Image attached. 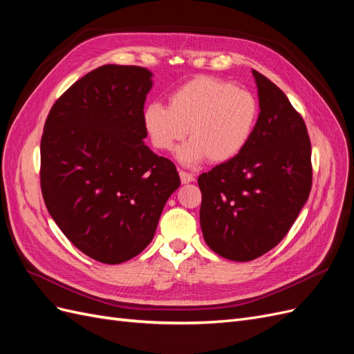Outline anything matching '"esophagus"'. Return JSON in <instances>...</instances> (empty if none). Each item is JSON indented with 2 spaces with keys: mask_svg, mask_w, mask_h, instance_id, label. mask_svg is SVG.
Segmentation results:
<instances>
[{
  "mask_svg": "<svg viewBox=\"0 0 354 354\" xmlns=\"http://www.w3.org/2000/svg\"><path fill=\"white\" fill-rule=\"evenodd\" d=\"M178 176H180V180H181V183H183V185L192 183V181L195 180V177L189 174V173H186V171H178Z\"/></svg>",
  "mask_w": 354,
  "mask_h": 354,
  "instance_id": "obj_1",
  "label": "esophagus"
}]
</instances>
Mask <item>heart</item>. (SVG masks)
Instances as JSON below:
<instances>
[{"mask_svg":"<svg viewBox=\"0 0 354 354\" xmlns=\"http://www.w3.org/2000/svg\"><path fill=\"white\" fill-rule=\"evenodd\" d=\"M260 106L255 95L233 82L199 77L181 85L169 95L168 108L151 103L143 112V124L153 147L171 152L180 147L181 164L195 165L208 158L223 164L236 158L254 134Z\"/></svg>","mask_w":354,"mask_h":354,"instance_id":"heart-1","label":"heart"}]
</instances>
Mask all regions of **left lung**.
<instances>
[{"label":"left lung","mask_w":354,"mask_h":354,"mask_svg":"<svg viewBox=\"0 0 354 354\" xmlns=\"http://www.w3.org/2000/svg\"><path fill=\"white\" fill-rule=\"evenodd\" d=\"M260 115L243 151L198 178L201 229L232 261L259 259L291 229L312 189V145L285 93L252 71Z\"/></svg>","instance_id":"obj_1"}]
</instances>
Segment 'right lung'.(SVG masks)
Here are the masks:
<instances>
[{
  "instance_id": "1",
  "label": "right lung",
  "mask_w": 354,
  "mask_h": 354,
  "mask_svg": "<svg viewBox=\"0 0 354 354\" xmlns=\"http://www.w3.org/2000/svg\"><path fill=\"white\" fill-rule=\"evenodd\" d=\"M152 72L104 65L63 93L41 137V190L51 218L85 255L120 264L153 239L180 186L176 165L145 145Z\"/></svg>"
}]
</instances>
